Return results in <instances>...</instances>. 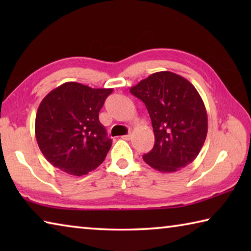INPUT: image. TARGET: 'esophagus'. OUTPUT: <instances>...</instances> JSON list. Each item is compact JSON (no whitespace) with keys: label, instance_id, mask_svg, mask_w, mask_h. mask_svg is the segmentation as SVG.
<instances>
[{"label":"esophagus","instance_id":"esophagus-1","mask_svg":"<svg viewBox=\"0 0 251 251\" xmlns=\"http://www.w3.org/2000/svg\"><path fill=\"white\" fill-rule=\"evenodd\" d=\"M123 138L125 139V141H129V139H131V135L128 134V135H124L123 136Z\"/></svg>","mask_w":251,"mask_h":251}]
</instances>
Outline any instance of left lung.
<instances>
[{
  "label": "left lung",
  "instance_id": "8db88e82",
  "mask_svg": "<svg viewBox=\"0 0 251 251\" xmlns=\"http://www.w3.org/2000/svg\"><path fill=\"white\" fill-rule=\"evenodd\" d=\"M150 113L155 144L143 156L160 173H174L193 163L205 143L208 117L194 85L173 72H157L130 87Z\"/></svg>",
  "mask_w": 251,
  "mask_h": 251
}]
</instances>
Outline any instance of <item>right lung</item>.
I'll list each match as a JSON object with an SVG mask.
<instances>
[{
    "instance_id": "right-lung-1",
    "label": "right lung",
    "mask_w": 251,
    "mask_h": 251,
    "mask_svg": "<svg viewBox=\"0 0 251 251\" xmlns=\"http://www.w3.org/2000/svg\"><path fill=\"white\" fill-rule=\"evenodd\" d=\"M113 88L67 82L41 101L35 136L42 154L54 167L83 176L103 163L112 146L99 113Z\"/></svg>"
}]
</instances>
